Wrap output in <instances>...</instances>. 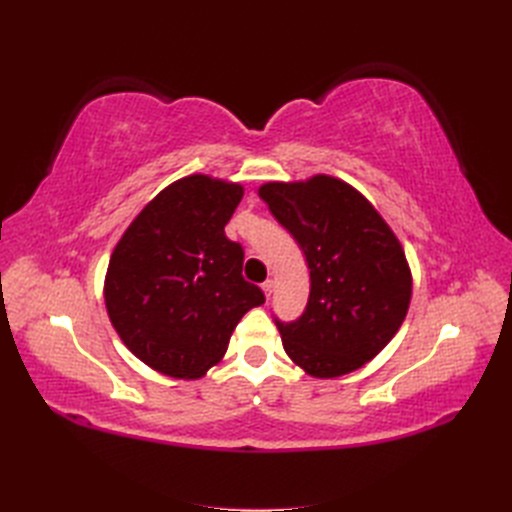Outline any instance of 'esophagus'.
Segmentation results:
<instances>
[{"label":"esophagus","mask_w":512,"mask_h":512,"mask_svg":"<svg viewBox=\"0 0 512 512\" xmlns=\"http://www.w3.org/2000/svg\"><path fill=\"white\" fill-rule=\"evenodd\" d=\"M262 292H265V297L267 299H271V292H273V282L271 280H267V282H262Z\"/></svg>","instance_id":"esophagus-1"}]
</instances>
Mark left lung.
I'll list each match as a JSON object with an SVG mask.
<instances>
[{
  "mask_svg": "<svg viewBox=\"0 0 512 512\" xmlns=\"http://www.w3.org/2000/svg\"><path fill=\"white\" fill-rule=\"evenodd\" d=\"M258 196L299 241L312 280L303 316L277 322L290 361L320 380L361 369L395 337L412 299V271L393 228L331 175L267 181Z\"/></svg>",
  "mask_w": 512,
  "mask_h": 512,
  "instance_id": "8db88e82",
  "label": "left lung"
}]
</instances>
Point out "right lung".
I'll list each match as a JSON object with an SVG mask.
<instances>
[{"label":"right lung","mask_w":512,"mask_h":512,"mask_svg":"<svg viewBox=\"0 0 512 512\" xmlns=\"http://www.w3.org/2000/svg\"><path fill=\"white\" fill-rule=\"evenodd\" d=\"M237 181L194 173L153 196L117 241L104 305L121 342L147 367L198 380L222 361L230 335L265 294L243 280V247L224 226Z\"/></svg>","instance_id":"1"}]
</instances>
